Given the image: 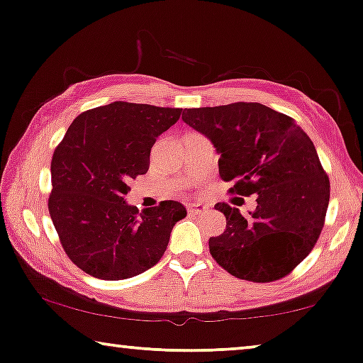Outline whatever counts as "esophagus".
Returning a JSON list of instances; mask_svg holds the SVG:
<instances>
[{"label": "esophagus", "instance_id": "obj_1", "mask_svg": "<svg viewBox=\"0 0 363 363\" xmlns=\"http://www.w3.org/2000/svg\"><path fill=\"white\" fill-rule=\"evenodd\" d=\"M186 210L190 215H201V213L208 211V206L203 203H190V205H186Z\"/></svg>", "mask_w": 363, "mask_h": 363}]
</instances>
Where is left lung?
I'll return each mask as SVG.
<instances>
[{
  "label": "left lung",
  "mask_w": 363,
  "mask_h": 363,
  "mask_svg": "<svg viewBox=\"0 0 363 363\" xmlns=\"http://www.w3.org/2000/svg\"><path fill=\"white\" fill-rule=\"evenodd\" d=\"M183 122L205 133L220 153V177L231 195H257L242 216L216 203L226 216L210 252L240 279L272 282L291 274L314 250L325 223L330 182L314 143L296 121L257 102L185 108Z\"/></svg>",
  "instance_id": "obj_1"
}]
</instances>
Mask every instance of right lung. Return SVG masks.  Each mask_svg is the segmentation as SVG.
Here are the masks:
<instances>
[{
	"instance_id": "add662e5",
	"label": "right lung",
	"mask_w": 363,
	"mask_h": 363,
	"mask_svg": "<svg viewBox=\"0 0 363 363\" xmlns=\"http://www.w3.org/2000/svg\"><path fill=\"white\" fill-rule=\"evenodd\" d=\"M180 116L182 108L112 102L82 112L69 125L52 153L48 208L79 269L121 281L160 261L185 206L168 200L138 211L123 195L132 178L147 173L157 137Z\"/></svg>"
}]
</instances>
